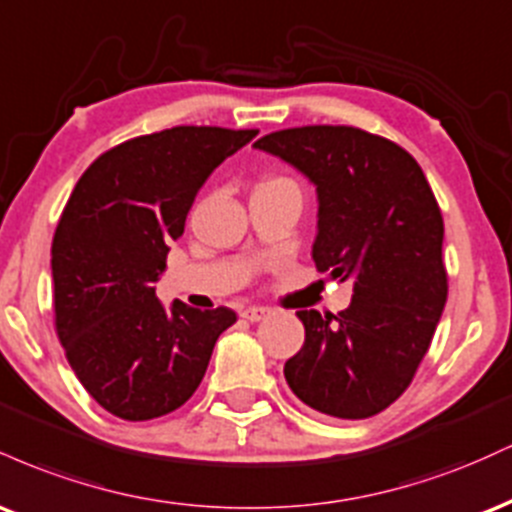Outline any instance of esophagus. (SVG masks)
Returning <instances> with one entry per match:
<instances>
[{
    "instance_id": "34e87169",
    "label": "esophagus",
    "mask_w": 512,
    "mask_h": 512,
    "mask_svg": "<svg viewBox=\"0 0 512 512\" xmlns=\"http://www.w3.org/2000/svg\"><path fill=\"white\" fill-rule=\"evenodd\" d=\"M267 313H269V308H264V305H248V308L240 310V315H243L245 320H250V322L264 320V317H267Z\"/></svg>"
}]
</instances>
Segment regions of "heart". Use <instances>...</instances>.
I'll return each mask as SVG.
<instances>
[{"label": "heart", "mask_w": 512, "mask_h": 512, "mask_svg": "<svg viewBox=\"0 0 512 512\" xmlns=\"http://www.w3.org/2000/svg\"><path fill=\"white\" fill-rule=\"evenodd\" d=\"M279 182H289V185H293V182H291V180H286V178H272V180L262 182V185H279Z\"/></svg>", "instance_id": "heart-1"}]
</instances>
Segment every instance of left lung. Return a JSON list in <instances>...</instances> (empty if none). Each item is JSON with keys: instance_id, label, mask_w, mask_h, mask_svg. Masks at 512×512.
<instances>
[{"instance_id": "left-lung-1", "label": "left lung", "mask_w": 512, "mask_h": 512, "mask_svg": "<svg viewBox=\"0 0 512 512\" xmlns=\"http://www.w3.org/2000/svg\"><path fill=\"white\" fill-rule=\"evenodd\" d=\"M255 146L313 182L315 267L354 281L342 313L298 310L305 342L286 361V383L327 416L380 414L414 380L448 301L431 185L409 151L358 127L279 129Z\"/></svg>"}]
</instances>
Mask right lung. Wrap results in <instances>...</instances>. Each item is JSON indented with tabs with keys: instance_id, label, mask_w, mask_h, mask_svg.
I'll list each match as a JSON object with an SVG mask.
<instances>
[{
	"instance_id": "right-lung-1",
	"label": "right lung",
	"mask_w": 512,
	"mask_h": 512,
	"mask_svg": "<svg viewBox=\"0 0 512 512\" xmlns=\"http://www.w3.org/2000/svg\"><path fill=\"white\" fill-rule=\"evenodd\" d=\"M257 129L182 125L134 137L86 168L52 238L55 330L79 383L110 414L149 421L187 402L236 322L156 298L168 245L199 187Z\"/></svg>"
}]
</instances>
